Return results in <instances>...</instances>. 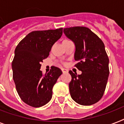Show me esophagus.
<instances>
[{
    "mask_svg": "<svg viewBox=\"0 0 124 124\" xmlns=\"http://www.w3.org/2000/svg\"><path fill=\"white\" fill-rule=\"evenodd\" d=\"M62 71L64 73H67L68 71V70H67V69H65V68H62Z\"/></svg>",
    "mask_w": 124,
    "mask_h": 124,
    "instance_id": "obj_1",
    "label": "esophagus"
}]
</instances>
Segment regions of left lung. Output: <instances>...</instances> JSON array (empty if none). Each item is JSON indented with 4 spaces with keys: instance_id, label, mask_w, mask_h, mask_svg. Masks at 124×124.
Returning a JSON list of instances; mask_svg holds the SVG:
<instances>
[{
    "instance_id": "8db88e82",
    "label": "left lung",
    "mask_w": 124,
    "mask_h": 124,
    "mask_svg": "<svg viewBox=\"0 0 124 124\" xmlns=\"http://www.w3.org/2000/svg\"><path fill=\"white\" fill-rule=\"evenodd\" d=\"M66 37L75 44V65L81 71L77 75L72 71L70 94L73 100L82 106L98 102L104 95L109 75V58L102 40L89 28L75 26L64 29Z\"/></svg>"
}]
</instances>
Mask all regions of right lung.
I'll use <instances>...</instances> for the list:
<instances>
[{"label":"right lung","mask_w":124,"mask_h":124,"mask_svg":"<svg viewBox=\"0 0 124 124\" xmlns=\"http://www.w3.org/2000/svg\"><path fill=\"white\" fill-rule=\"evenodd\" d=\"M63 28L34 31L18 43L12 61L13 78L21 100L33 108H40L52 98L53 87L62 73L52 66L47 74L40 70L53 45L62 35Z\"/></svg>","instance_id":"right-lung-1"}]
</instances>
